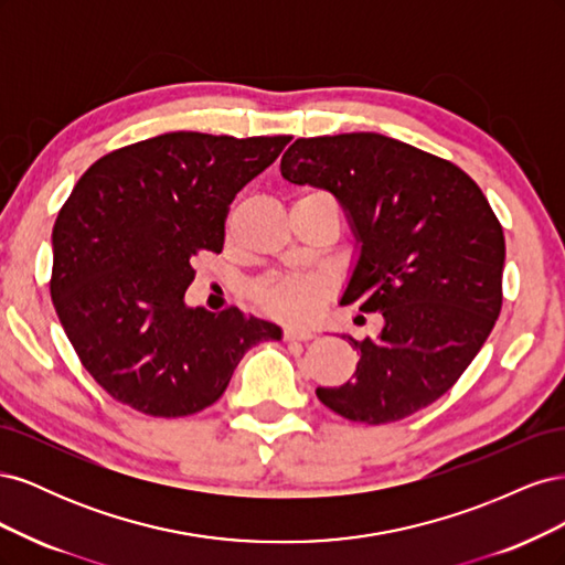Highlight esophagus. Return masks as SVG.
Returning <instances> with one entry per match:
<instances>
[{
    "label": "esophagus",
    "instance_id": "obj_1",
    "mask_svg": "<svg viewBox=\"0 0 565 565\" xmlns=\"http://www.w3.org/2000/svg\"><path fill=\"white\" fill-rule=\"evenodd\" d=\"M282 337L287 341H309V339H313V332L306 330V328H285Z\"/></svg>",
    "mask_w": 565,
    "mask_h": 565
}]
</instances>
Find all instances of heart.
<instances>
[{"instance_id": "1", "label": "heart", "mask_w": 565, "mask_h": 565, "mask_svg": "<svg viewBox=\"0 0 565 565\" xmlns=\"http://www.w3.org/2000/svg\"><path fill=\"white\" fill-rule=\"evenodd\" d=\"M330 282L318 273H287L270 278L259 289V301L273 316L285 320H309L328 295Z\"/></svg>"}]
</instances>
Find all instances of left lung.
I'll return each instance as SVG.
<instances>
[{
    "label": "left lung",
    "instance_id": "1",
    "mask_svg": "<svg viewBox=\"0 0 565 565\" xmlns=\"http://www.w3.org/2000/svg\"><path fill=\"white\" fill-rule=\"evenodd\" d=\"M280 174L334 195L355 237L339 303L380 311L358 341L353 380L322 405L363 424L398 422L431 405L469 367L502 309L504 235L486 195L459 167L382 134L297 139Z\"/></svg>",
    "mask_w": 565,
    "mask_h": 565
}]
</instances>
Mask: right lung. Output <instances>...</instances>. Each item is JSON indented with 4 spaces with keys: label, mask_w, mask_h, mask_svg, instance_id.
Returning a JSON list of instances; mask_svg holds the SVG:
<instances>
[{
    "label": "right lung",
    "mask_w": 565,
    "mask_h": 565,
    "mask_svg": "<svg viewBox=\"0 0 565 565\" xmlns=\"http://www.w3.org/2000/svg\"><path fill=\"white\" fill-rule=\"evenodd\" d=\"M289 136L162 134L108 152L82 174L51 233V299L82 365L152 417H185L226 391L276 322L185 303L193 262L224 249L235 193Z\"/></svg>",
    "instance_id": "obj_1"
}]
</instances>
